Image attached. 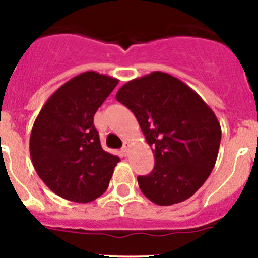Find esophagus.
I'll use <instances>...</instances> for the list:
<instances>
[{
  "instance_id": "34e87169",
  "label": "esophagus",
  "mask_w": 258,
  "mask_h": 258,
  "mask_svg": "<svg viewBox=\"0 0 258 258\" xmlns=\"http://www.w3.org/2000/svg\"><path fill=\"white\" fill-rule=\"evenodd\" d=\"M121 152H122V154H123V155H127V154H128V152H130V143L124 142L123 147H122V149H121Z\"/></svg>"
}]
</instances>
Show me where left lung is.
I'll return each instance as SVG.
<instances>
[{
    "mask_svg": "<svg viewBox=\"0 0 258 258\" xmlns=\"http://www.w3.org/2000/svg\"><path fill=\"white\" fill-rule=\"evenodd\" d=\"M116 100L134 112L154 154V169L138 176L141 191L159 206L187 200L216 165L222 128L216 114L187 84L149 73L118 89Z\"/></svg>",
    "mask_w": 258,
    "mask_h": 258,
    "instance_id": "1",
    "label": "left lung"
}]
</instances>
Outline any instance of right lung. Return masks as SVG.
<instances>
[{
    "instance_id": "add662e5",
    "label": "right lung",
    "mask_w": 258,
    "mask_h": 258,
    "mask_svg": "<svg viewBox=\"0 0 258 258\" xmlns=\"http://www.w3.org/2000/svg\"><path fill=\"white\" fill-rule=\"evenodd\" d=\"M117 83L94 71L81 73L51 95L33 124V165L62 198L92 202L109 186L120 158L101 148L94 115Z\"/></svg>"
}]
</instances>
